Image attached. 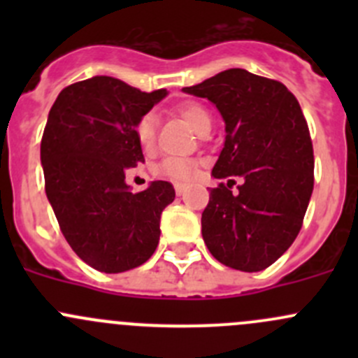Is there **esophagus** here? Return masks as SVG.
<instances>
[{"mask_svg": "<svg viewBox=\"0 0 358 358\" xmlns=\"http://www.w3.org/2000/svg\"><path fill=\"white\" fill-rule=\"evenodd\" d=\"M185 189H187V185H183V183H175L176 196H182V194L185 192Z\"/></svg>", "mask_w": 358, "mask_h": 358, "instance_id": "esophagus-1", "label": "esophagus"}]
</instances>
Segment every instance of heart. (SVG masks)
I'll list each match as a JSON object with an SVG mask.
<instances>
[{"instance_id":"obj_1","label":"heart","mask_w":358,"mask_h":358,"mask_svg":"<svg viewBox=\"0 0 358 358\" xmlns=\"http://www.w3.org/2000/svg\"><path fill=\"white\" fill-rule=\"evenodd\" d=\"M176 112L185 119V122L196 131V135L204 136L206 133L211 131V114L202 103L190 102V100L189 102H182L176 107ZM156 126L157 119L152 112H149V114L140 119L138 126H136V136H138L142 145H152L154 138H156ZM157 173L162 178L175 180V182H189L196 175V164L192 161H187V159L169 157L161 162Z\"/></svg>"}]
</instances>
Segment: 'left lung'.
<instances>
[{
    "mask_svg": "<svg viewBox=\"0 0 358 358\" xmlns=\"http://www.w3.org/2000/svg\"><path fill=\"white\" fill-rule=\"evenodd\" d=\"M208 99L225 122V143L213 168L227 178L209 192L202 239L227 266L259 272L289 249L313 190V149L301 107L279 81L229 69L183 88ZM230 176L243 178L232 194Z\"/></svg>",
    "mask_w": 358,
    "mask_h": 358,
    "instance_id": "obj_1",
    "label": "left lung"
}]
</instances>
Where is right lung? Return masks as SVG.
I'll use <instances>...</instances> for the list:
<instances>
[{"mask_svg": "<svg viewBox=\"0 0 358 358\" xmlns=\"http://www.w3.org/2000/svg\"><path fill=\"white\" fill-rule=\"evenodd\" d=\"M168 95L145 93L110 76H93L60 92L41 140L46 197L76 255L106 273L145 263L159 244L171 183L131 192L126 171L143 162L138 121Z\"/></svg>", "mask_w": 358, "mask_h": 358, "instance_id": "add662e5", "label": "right lung"}]
</instances>
